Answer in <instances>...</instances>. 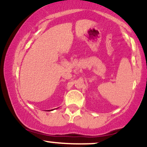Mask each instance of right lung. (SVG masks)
<instances>
[{
	"mask_svg": "<svg viewBox=\"0 0 147 147\" xmlns=\"http://www.w3.org/2000/svg\"><path fill=\"white\" fill-rule=\"evenodd\" d=\"M50 111H51V110H50Z\"/></svg>",
	"mask_w": 147,
	"mask_h": 147,
	"instance_id": "obj_1",
	"label": "right lung"
}]
</instances>
